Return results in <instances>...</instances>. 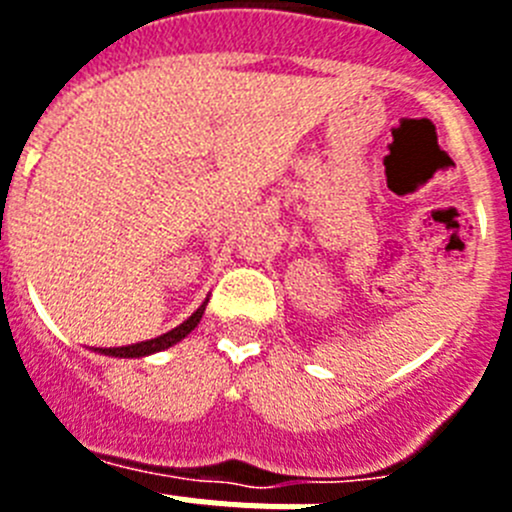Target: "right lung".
<instances>
[{"label":"right lung","mask_w":512,"mask_h":512,"mask_svg":"<svg viewBox=\"0 0 512 512\" xmlns=\"http://www.w3.org/2000/svg\"><path fill=\"white\" fill-rule=\"evenodd\" d=\"M205 307H207V300L202 302L197 310L189 315L187 320H184L182 325H176V328H171L169 333H164V336L158 338H151V341H140V343H130V346H117V348H94V351H99V354L104 356H115V359H140V356H148V354H156V351H164V348L174 346V343H179L182 338H187L189 333H192L194 328H197V323L202 320V315H205Z\"/></svg>","instance_id":"obj_1"}]
</instances>
